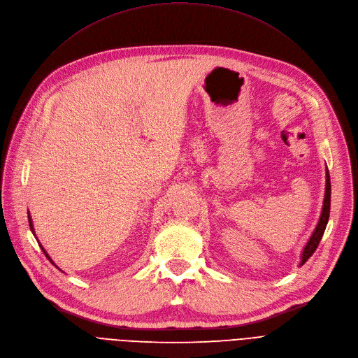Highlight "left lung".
Listing matches in <instances>:
<instances>
[{
    "label": "left lung",
    "instance_id": "1",
    "mask_svg": "<svg viewBox=\"0 0 358 358\" xmlns=\"http://www.w3.org/2000/svg\"><path fill=\"white\" fill-rule=\"evenodd\" d=\"M329 211H331V178H329V170L327 167V185H325V196H323V206H322V213L319 217V221L316 224V229L313 230L310 239L308 241V243L304 245L301 257H300V264L299 266L304 265L306 261H308L312 255L315 253L316 248L319 246V242L322 239L323 233H325L328 220H329Z\"/></svg>",
    "mask_w": 358,
    "mask_h": 358
}]
</instances>
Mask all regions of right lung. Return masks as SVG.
<instances>
[{
  "label": "right lung",
  "mask_w": 358,
  "mask_h": 358,
  "mask_svg": "<svg viewBox=\"0 0 358 358\" xmlns=\"http://www.w3.org/2000/svg\"><path fill=\"white\" fill-rule=\"evenodd\" d=\"M27 215H29V226H30V230H31V233H33V234H35V229H33V221H31V217H30V213H29V211H27ZM35 237H36V234H35ZM36 241H38V239H36ZM39 246H41V249L43 250V253H45V257H46V258H48V259L50 261V264H52V265H55V262H54L52 259H50V257H49V255H48V252L45 250V248H43V246H42L41 243H39ZM55 266H57V265H55ZM57 268H58V266H57ZM58 269H59V268H58ZM59 271H62V269H59Z\"/></svg>",
  "instance_id": "1"
}]
</instances>
